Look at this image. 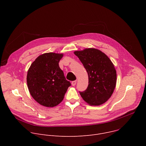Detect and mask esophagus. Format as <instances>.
Masks as SVG:
<instances>
[{"label": "esophagus", "instance_id": "esophagus-1", "mask_svg": "<svg viewBox=\"0 0 146 146\" xmlns=\"http://www.w3.org/2000/svg\"><path fill=\"white\" fill-rule=\"evenodd\" d=\"M76 81H73L72 82V85L73 86H76Z\"/></svg>", "mask_w": 146, "mask_h": 146}]
</instances>
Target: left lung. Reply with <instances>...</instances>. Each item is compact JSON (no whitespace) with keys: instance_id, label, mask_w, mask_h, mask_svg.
<instances>
[{"instance_id":"left-lung-1","label":"left lung","mask_w":146,"mask_h":146,"mask_svg":"<svg viewBox=\"0 0 146 146\" xmlns=\"http://www.w3.org/2000/svg\"><path fill=\"white\" fill-rule=\"evenodd\" d=\"M88 73V86L80 92L87 103L99 106L111 96L116 84L117 74L114 66L108 56L99 50L87 48L75 51Z\"/></svg>"}]
</instances>
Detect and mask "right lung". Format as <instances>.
<instances>
[{
    "instance_id": "obj_1",
    "label": "right lung",
    "mask_w": 146,
    "mask_h": 146,
    "mask_svg": "<svg viewBox=\"0 0 146 146\" xmlns=\"http://www.w3.org/2000/svg\"><path fill=\"white\" fill-rule=\"evenodd\" d=\"M63 54L49 52L38 56L31 65L27 84L33 98L40 105L54 107L63 100L71 86L59 66Z\"/></svg>"
}]
</instances>
